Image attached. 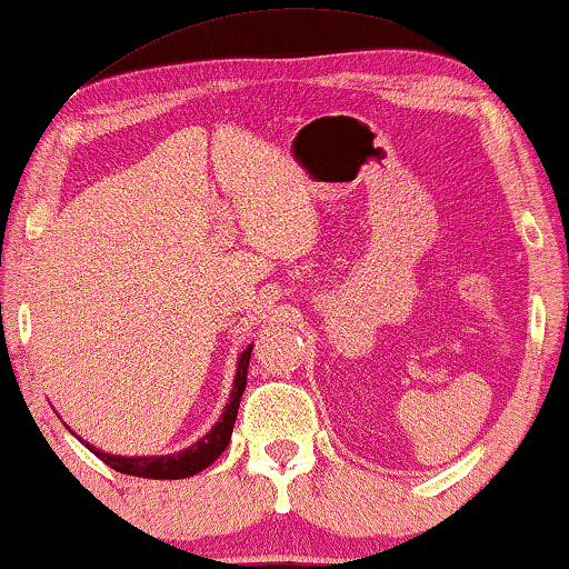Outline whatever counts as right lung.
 <instances>
[{"mask_svg":"<svg viewBox=\"0 0 569 569\" xmlns=\"http://www.w3.org/2000/svg\"><path fill=\"white\" fill-rule=\"evenodd\" d=\"M251 349H253V346H246V349L241 351V357H238L233 390H230V398H228L226 408H223V416H220L218 423L212 426L200 441H194L192 447L177 451V455H161V457L107 455V451L97 449L87 441H84V447L92 451L94 457H100L104 465L118 469V472L148 477V480H182V477H192L197 472H202L204 467H210L220 455H223L228 441H230V433H233L238 406H241V395L246 390V375H249ZM77 439H79V436H77Z\"/></svg>","mask_w":569,"mask_h":569,"instance_id":"right-lung-1","label":"right lung"}]
</instances>
